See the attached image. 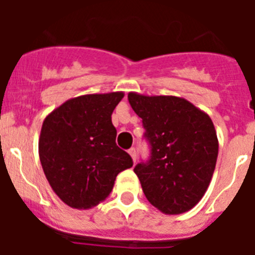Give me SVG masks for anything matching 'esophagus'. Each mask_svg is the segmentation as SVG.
<instances>
[{
	"instance_id": "1",
	"label": "esophagus",
	"mask_w": 255,
	"mask_h": 255,
	"mask_svg": "<svg viewBox=\"0 0 255 255\" xmlns=\"http://www.w3.org/2000/svg\"><path fill=\"white\" fill-rule=\"evenodd\" d=\"M129 154L131 155L132 162H134V163H135V161H136V152H135V148H130V149H129Z\"/></svg>"
}]
</instances>
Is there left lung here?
<instances>
[{"instance_id":"8db88e82","label":"left lung","mask_w":255,"mask_h":255,"mask_svg":"<svg viewBox=\"0 0 255 255\" xmlns=\"http://www.w3.org/2000/svg\"><path fill=\"white\" fill-rule=\"evenodd\" d=\"M128 98L152 148L149 161L134 168L145 198L164 215L190 211L206 194L217 162L211 117L181 97L130 92Z\"/></svg>"}]
</instances>
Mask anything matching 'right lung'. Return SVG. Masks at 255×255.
I'll list each match as a JSON object with an SVG mask.
<instances>
[{
    "mask_svg": "<svg viewBox=\"0 0 255 255\" xmlns=\"http://www.w3.org/2000/svg\"><path fill=\"white\" fill-rule=\"evenodd\" d=\"M124 92L67 100L46 116L38 152L52 190L71 208L89 209L112 191L132 159L116 145L112 112Z\"/></svg>",
    "mask_w": 255,
    "mask_h": 255,
    "instance_id": "add662e5",
    "label": "right lung"
}]
</instances>
